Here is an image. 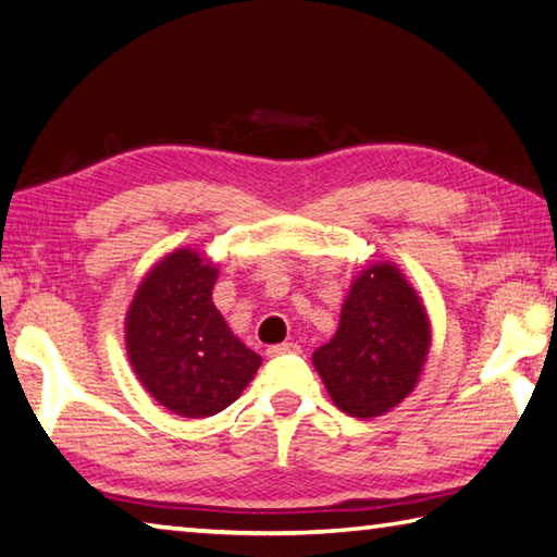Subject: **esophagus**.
I'll return each instance as SVG.
<instances>
[{
    "instance_id": "obj_1",
    "label": "esophagus",
    "mask_w": 557,
    "mask_h": 557,
    "mask_svg": "<svg viewBox=\"0 0 557 557\" xmlns=\"http://www.w3.org/2000/svg\"><path fill=\"white\" fill-rule=\"evenodd\" d=\"M268 357H280V355H297L301 352V347L297 343H280V345H270L268 347Z\"/></svg>"
}]
</instances>
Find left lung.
<instances>
[{
    "mask_svg": "<svg viewBox=\"0 0 557 557\" xmlns=\"http://www.w3.org/2000/svg\"><path fill=\"white\" fill-rule=\"evenodd\" d=\"M430 319L418 292L391 263L355 277L341 325L313 352L329 396L352 418H376L416 388L430 352Z\"/></svg>",
    "mask_w": 557,
    "mask_h": 557,
    "instance_id": "8db88e82",
    "label": "left lung"
}]
</instances>
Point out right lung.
I'll list each match as a JSON object with an SVG mask.
<instances>
[{
	"instance_id": "add662e5",
	"label": "right lung",
	"mask_w": 557,
	"mask_h": 557,
	"mask_svg": "<svg viewBox=\"0 0 557 557\" xmlns=\"http://www.w3.org/2000/svg\"><path fill=\"white\" fill-rule=\"evenodd\" d=\"M216 275L198 250H173L141 280L125 319L129 364L149 396L178 418L222 412L263 362L212 304Z\"/></svg>"
}]
</instances>
